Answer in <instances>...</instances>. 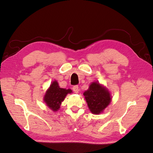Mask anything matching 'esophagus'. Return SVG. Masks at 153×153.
Segmentation results:
<instances>
[{"mask_svg": "<svg viewBox=\"0 0 153 153\" xmlns=\"http://www.w3.org/2000/svg\"><path fill=\"white\" fill-rule=\"evenodd\" d=\"M72 89L74 91V93H77L79 92V87L77 85H74L73 87H72Z\"/></svg>", "mask_w": 153, "mask_h": 153, "instance_id": "34e87169", "label": "esophagus"}]
</instances>
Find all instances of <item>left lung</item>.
Returning <instances> with one entry per match:
<instances>
[{"instance_id": "8db88e82", "label": "left lung", "mask_w": 153, "mask_h": 153, "mask_svg": "<svg viewBox=\"0 0 153 153\" xmlns=\"http://www.w3.org/2000/svg\"><path fill=\"white\" fill-rule=\"evenodd\" d=\"M90 111L94 114L103 112L111 102V97L108 89L98 82H93L88 90L83 93Z\"/></svg>"}]
</instances>
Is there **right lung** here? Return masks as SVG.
I'll return each instance as SVG.
<instances>
[{
    "label": "right lung",
    "mask_w": 153,
    "mask_h": 153,
    "mask_svg": "<svg viewBox=\"0 0 153 153\" xmlns=\"http://www.w3.org/2000/svg\"><path fill=\"white\" fill-rule=\"evenodd\" d=\"M71 92L72 91L70 89L60 88L56 81H54L45 93L44 102L53 111H58L65 97L68 93H71Z\"/></svg>",
    "instance_id": "right-lung-1"
}]
</instances>
